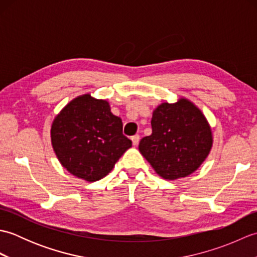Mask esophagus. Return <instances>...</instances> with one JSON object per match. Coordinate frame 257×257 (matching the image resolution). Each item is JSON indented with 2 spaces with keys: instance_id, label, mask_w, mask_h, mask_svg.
Segmentation results:
<instances>
[{
  "instance_id": "1",
  "label": "esophagus",
  "mask_w": 257,
  "mask_h": 257,
  "mask_svg": "<svg viewBox=\"0 0 257 257\" xmlns=\"http://www.w3.org/2000/svg\"><path fill=\"white\" fill-rule=\"evenodd\" d=\"M132 141H133V145L134 146H137L139 144V141H140V136L139 135H135L134 137L132 138Z\"/></svg>"
}]
</instances>
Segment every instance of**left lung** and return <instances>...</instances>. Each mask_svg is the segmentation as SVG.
<instances>
[{
  "label": "left lung",
  "instance_id": "8db88e82",
  "mask_svg": "<svg viewBox=\"0 0 257 257\" xmlns=\"http://www.w3.org/2000/svg\"><path fill=\"white\" fill-rule=\"evenodd\" d=\"M151 127L152 134L140 140L139 151L163 179L189 176L210 154V124L200 109L185 98L158 106Z\"/></svg>",
  "mask_w": 257,
  "mask_h": 257
}]
</instances>
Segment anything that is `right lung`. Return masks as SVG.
<instances>
[{
    "label": "right lung",
    "instance_id": "obj_1",
    "mask_svg": "<svg viewBox=\"0 0 257 257\" xmlns=\"http://www.w3.org/2000/svg\"><path fill=\"white\" fill-rule=\"evenodd\" d=\"M53 149L62 166L75 177L94 182L112 170L132 140L108 101L89 94L75 98L55 117L51 129Z\"/></svg>",
    "mask_w": 257,
    "mask_h": 257
}]
</instances>
